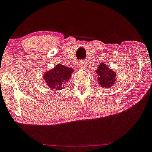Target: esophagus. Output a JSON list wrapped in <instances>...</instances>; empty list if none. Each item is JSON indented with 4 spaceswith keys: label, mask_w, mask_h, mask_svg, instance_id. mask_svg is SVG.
<instances>
[{
    "label": "esophagus",
    "mask_w": 152,
    "mask_h": 152,
    "mask_svg": "<svg viewBox=\"0 0 152 152\" xmlns=\"http://www.w3.org/2000/svg\"><path fill=\"white\" fill-rule=\"evenodd\" d=\"M79 67L82 69H85L87 67V65H86V62L84 60H82L79 62Z\"/></svg>",
    "instance_id": "obj_1"
}]
</instances>
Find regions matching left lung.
<instances>
[{
	"label": "left lung",
	"mask_w": 152,
	"mask_h": 152,
	"mask_svg": "<svg viewBox=\"0 0 152 152\" xmlns=\"http://www.w3.org/2000/svg\"><path fill=\"white\" fill-rule=\"evenodd\" d=\"M96 73L98 75L99 85L104 88L111 87L115 82L116 73L112 69H110L104 63L99 64Z\"/></svg>",
	"instance_id": "1"
}]
</instances>
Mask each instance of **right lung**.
Masks as SVG:
<instances>
[{"label":"right lung","mask_w":152,"mask_h":152,"mask_svg":"<svg viewBox=\"0 0 152 152\" xmlns=\"http://www.w3.org/2000/svg\"><path fill=\"white\" fill-rule=\"evenodd\" d=\"M72 72H73V68L58 64L52 70L44 73L43 79L49 88L53 90H61L65 88V85L70 79Z\"/></svg>","instance_id":"right-lung-1"}]
</instances>
